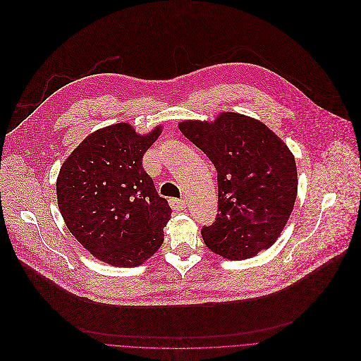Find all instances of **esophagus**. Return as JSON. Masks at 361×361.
<instances>
[{"mask_svg":"<svg viewBox=\"0 0 361 361\" xmlns=\"http://www.w3.org/2000/svg\"><path fill=\"white\" fill-rule=\"evenodd\" d=\"M171 204H172V207H173L175 210H183L188 203H186V200H183V199H171Z\"/></svg>","mask_w":361,"mask_h":361,"instance_id":"obj_1","label":"esophagus"}]
</instances>
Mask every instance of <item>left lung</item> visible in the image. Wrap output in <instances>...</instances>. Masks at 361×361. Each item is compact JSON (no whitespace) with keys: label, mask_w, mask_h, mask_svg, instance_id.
I'll use <instances>...</instances> for the list:
<instances>
[{"label":"left lung","mask_w":361,"mask_h":361,"mask_svg":"<svg viewBox=\"0 0 361 361\" xmlns=\"http://www.w3.org/2000/svg\"><path fill=\"white\" fill-rule=\"evenodd\" d=\"M179 129L218 172V214L202 229L204 245L229 260L269 249L298 196L290 149L263 122L236 112H222L213 122L182 121Z\"/></svg>","instance_id":"left-lung-1"}]
</instances>
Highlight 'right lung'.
Listing matches in <instances>:
<instances>
[{
	"label": "right lung",
	"mask_w": 361,
	"mask_h": 361,
	"mask_svg": "<svg viewBox=\"0 0 361 361\" xmlns=\"http://www.w3.org/2000/svg\"><path fill=\"white\" fill-rule=\"evenodd\" d=\"M162 133L139 135L126 122L88 135L61 166L58 207L69 232L98 260L135 267L164 243L172 209L142 158Z\"/></svg>",
	"instance_id": "1"
}]
</instances>
